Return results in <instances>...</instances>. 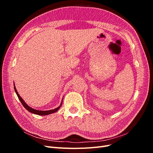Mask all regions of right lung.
<instances>
[{"instance_id": "add662e5", "label": "right lung", "mask_w": 153, "mask_h": 153, "mask_svg": "<svg viewBox=\"0 0 153 153\" xmlns=\"http://www.w3.org/2000/svg\"><path fill=\"white\" fill-rule=\"evenodd\" d=\"M14 85H15V84H14ZM14 89H15L16 94V95H17L18 97V99L20 100V101H21L22 104L23 105V106H24V108H25L27 110L29 111V112H31V113H32V114H37V115H49V114H51L55 113V112H57V110H58L60 108H61V106L62 103V102H61V105H60V106H58L57 108H55V109H53V110H46V111H42V110H36V109H34V108H32L30 107V106H29L28 105H27V103L24 101V100H23V99L21 98L20 96L19 95V94L18 93V92H17V90L16 89L15 86H14Z\"/></svg>"}]
</instances>
